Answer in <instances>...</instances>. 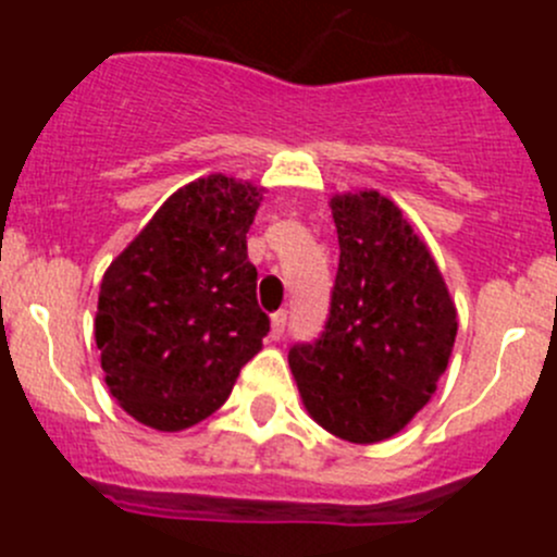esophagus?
<instances>
[{
    "mask_svg": "<svg viewBox=\"0 0 557 557\" xmlns=\"http://www.w3.org/2000/svg\"><path fill=\"white\" fill-rule=\"evenodd\" d=\"M285 325H288V314L274 312L272 314V331H269V336H272V339H280V336L285 334Z\"/></svg>",
    "mask_w": 557,
    "mask_h": 557,
    "instance_id": "obj_1",
    "label": "esophagus"
}]
</instances>
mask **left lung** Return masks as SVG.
Instances as JSON below:
<instances>
[{
	"instance_id": "left-lung-1",
	"label": "left lung",
	"mask_w": 557,
	"mask_h": 557,
	"mask_svg": "<svg viewBox=\"0 0 557 557\" xmlns=\"http://www.w3.org/2000/svg\"><path fill=\"white\" fill-rule=\"evenodd\" d=\"M339 269L325 331L288 352L305 409L352 445L396 436L450 363L458 312L429 245L374 188L329 201Z\"/></svg>"
}]
</instances>
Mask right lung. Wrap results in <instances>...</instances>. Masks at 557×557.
<instances>
[{
	"label": "right lung",
	"instance_id": "add662e5",
	"mask_svg": "<svg viewBox=\"0 0 557 557\" xmlns=\"http://www.w3.org/2000/svg\"><path fill=\"white\" fill-rule=\"evenodd\" d=\"M263 190L221 172L194 180L107 267L94 336L104 383L137 423H201L263 347L269 318L247 261Z\"/></svg>",
	"mask_w": 557,
	"mask_h": 557
}]
</instances>
